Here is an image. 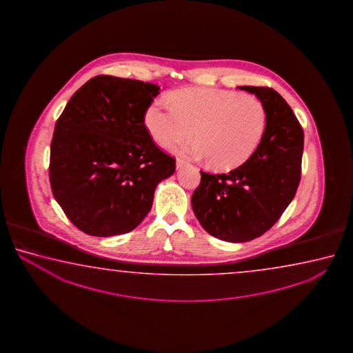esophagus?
I'll return each mask as SVG.
<instances>
[{
  "label": "esophagus",
  "mask_w": 353,
  "mask_h": 353,
  "mask_svg": "<svg viewBox=\"0 0 353 353\" xmlns=\"http://www.w3.org/2000/svg\"><path fill=\"white\" fill-rule=\"evenodd\" d=\"M186 164H188V161H184V159H181V158L176 159V168H178V169L185 167Z\"/></svg>",
  "instance_id": "obj_1"
}]
</instances>
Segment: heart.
<instances>
[{
	"label": "heart",
	"mask_w": 353,
	"mask_h": 353,
	"mask_svg": "<svg viewBox=\"0 0 353 353\" xmlns=\"http://www.w3.org/2000/svg\"><path fill=\"white\" fill-rule=\"evenodd\" d=\"M170 106L156 100L144 114V123L161 147L181 144V154L209 161L216 170H232L248 161L263 141L267 110L257 97L234 91L186 88L170 95Z\"/></svg>",
	"instance_id": "obj_1"
}]
</instances>
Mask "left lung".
I'll return each instance as SVG.
<instances>
[{
  "label": "left lung",
  "mask_w": 353,
  "mask_h": 353,
  "mask_svg": "<svg viewBox=\"0 0 353 353\" xmlns=\"http://www.w3.org/2000/svg\"><path fill=\"white\" fill-rule=\"evenodd\" d=\"M263 102L268 123L254 154L228 173L201 170L192 194L194 214L206 232L228 242H247L281 219L299 186L304 132L275 90L239 86Z\"/></svg>",
  "instance_id": "left-lung-1"
}]
</instances>
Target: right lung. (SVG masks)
<instances>
[{"mask_svg":"<svg viewBox=\"0 0 353 353\" xmlns=\"http://www.w3.org/2000/svg\"><path fill=\"white\" fill-rule=\"evenodd\" d=\"M159 86L112 75L90 79L55 123L49 180L55 200L83 232L110 237L148 215L175 158L157 147L144 114Z\"/></svg>","mask_w":353,"mask_h":353,"instance_id":"1","label":"right lung"}]
</instances>
